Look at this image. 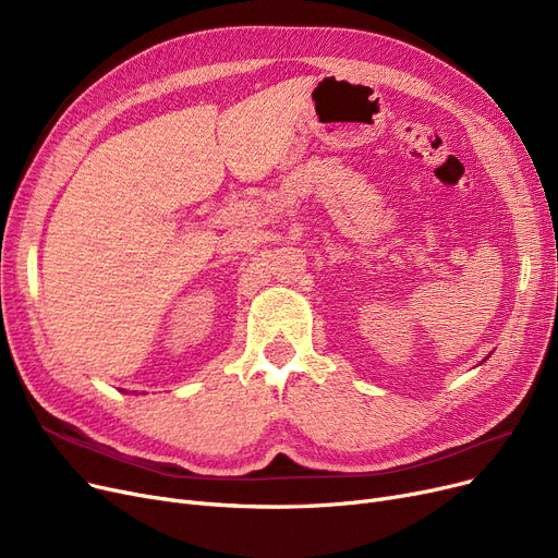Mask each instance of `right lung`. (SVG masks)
I'll return each mask as SVG.
<instances>
[{"mask_svg":"<svg viewBox=\"0 0 558 558\" xmlns=\"http://www.w3.org/2000/svg\"><path fill=\"white\" fill-rule=\"evenodd\" d=\"M122 393H126V391H124V389H122Z\"/></svg>","mask_w":558,"mask_h":558,"instance_id":"right-lung-1","label":"right lung"}]
</instances>
